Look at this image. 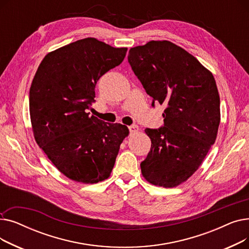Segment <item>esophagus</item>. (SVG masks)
I'll use <instances>...</instances> for the list:
<instances>
[{"label":"esophagus","instance_id":"esophagus-1","mask_svg":"<svg viewBox=\"0 0 249 249\" xmlns=\"http://www.w3.org/2000/svg\"><path fill=\"white\" fill-rule=\"evenodd\" d=\"M128 128H129V131H130V133H131V134L137 133L139 131V128H138L137 125H131V126H129Z\"/></svg>","mask_w":249,"mask_h":249}]
</instances>
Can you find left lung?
I'll list each match as a JSON object with an SVG mask.
<instances>
[{"label": "left lung", "instance_id": "left-lung-1", "mask_svg": "<svg viewBox=\"0 0 249 249\" xmlns=\"http://www.w3.org/2000/svg\"><path fill=\"white\" fill-rule=\"evenodd\" d=\"M128 61L146 93L164 104L163 127L145 129L151 140L140 164L149 184L175 188L205 160L217 137L220 97L212 72L184 48L152 40L130 48Z\"/></svg>", "mask_w": 249, "mask_h": 249}]
</instances>
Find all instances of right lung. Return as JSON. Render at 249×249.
I'll list each match as a JSON object with an SVG mask.
<instances>
[{
    "label": "right lung",
    "mask_w": 249,
    "mask_h": 249,
    "mask_svg": "<svg viewBox=\"0 0 249 249\" xmlns=\"http://www.w3.org/2000/svg\"><path fill=\"white\" fill-rule=\"evenodd\" d=\"M126 47L84 38L47 53L29 91L32 131L39 147L65 177L82 184L107 179L127 126L106 123L88 109L97 81L119 65Z\"/></svg>",
    "instance_id": "obj_1"
}]
</instances>
